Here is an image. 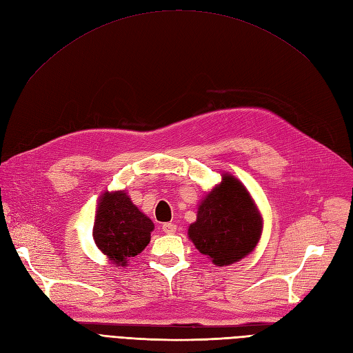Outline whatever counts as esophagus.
<instances>
[{
    "label": "esophagus",
    "instance_id": "obj_1",
    "mask_svg": "<svg viewBox=\"0 0 353 353\" xmlns=\"http://www.w3.org/2000/svg\"><path fill=\"white\" fill-rule=\"evenodd\" d=\"M162 230H163V232H166V234H175L176 225H175V223H163Z\"/></svg>",
    "mask_w": 353,
    "mask_h": 353
}]
</instances>
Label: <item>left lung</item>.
<instances>
[{"label": "left lung", "mask_w": 353, "mask_h": 353, "mask_svg": "<svg viewBox=\"0 0 353 353\" xmlns=\"http://www.w3.org/2000/svg\"><path fill=\"white\" fill-rule=\"evenodd\" d=\"M262 219L250 194L236 178L222 176V183L201 201L197 221L188 236L200 253L222 266L243 259L258 244Z\"/></svg>", "instance_id": "left-lung-1"}]
</instances>
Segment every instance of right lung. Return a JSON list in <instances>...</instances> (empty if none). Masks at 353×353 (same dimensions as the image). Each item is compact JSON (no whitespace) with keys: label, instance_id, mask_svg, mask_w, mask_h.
Masks as SVG:
<instances>
[{"label":"right lung","instance_id":"add662e5","mask_svg":"<svg viewBox=\"0 0 353 353\" xmlns=\"http://www.w3.org/2000/svg\"><path fill=\"white\" fill-rule=\"evenodd\" d=\"M153 228L152 219L138 210L125 193L117 191L100 199L92 236L113 265L126 266L128 259L141 253L150 243Z\"/></svg>","mask_w":353,"mask_h":353}]
</instances>
